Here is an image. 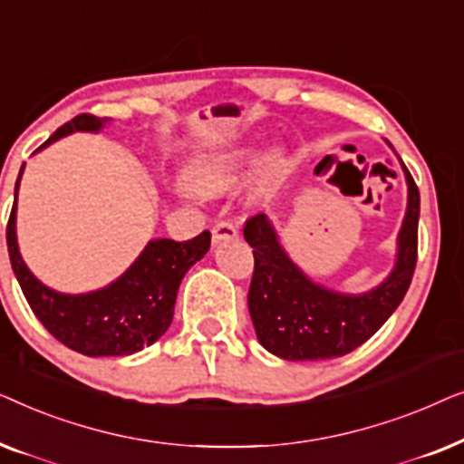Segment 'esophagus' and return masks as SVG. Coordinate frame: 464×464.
Masks as SVG:
<instances>
[{"mask_svg":"<svg viewBox=\"0 0 464 464\" xmlns=\"http://www.w3.org/2000/svg\"><path fill=\"white\" fill-rule=\"evenodd\" d=\"M211 237H213V243L219 245V243H224V240L237 238L238 230H237V226L230 224V221H219V224L213 226Z\"/></svg>","mask_w":464,"mask_h":464,"instance_id":"esophagus-1","label":"esophagus"}]
</instances>
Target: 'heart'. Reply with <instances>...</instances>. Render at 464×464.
<instances>
[{
    "instance_id": "obj_1",
    "label": "heart",
    "mask_w": 464,
    "mask_h": 464,
    "mask_svg": "<svg viewBox=\"0 0 464 464\" xmlns=\"http://www.w3.org/2000/svg\"><path fill=\"white\" fill-rule=\"evenodd\" d=\"M278 156L276 150H272L266 156V162H275ZM251 150L245 145H232V148L202 151L188 160L183 167V186L196 196H219L227 189L237 186V181L243 175L245 164L249 162Z\"/></svg>"
}]
</instances>
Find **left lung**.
<instances>
[{"label":"left lung","instance_id":"obj_1","mask_svg":"<svg viewBox=\"0 0 464 464\" xmlns=\"http://www.w3.org/2000/svg\"><path fill=\"white\" fill-rule=\"evenodd\" d=\"M401 169L408 207L397 234L395 264L382 283L363 294H342L313 281L285 251L268 215L246 221L245 240L256 257L249 313L266 351L285 361L342 357L370 340L395 313L414 276L420 218V194L403 162Z\"/></svg>","mask_w":464,"mask_h":464}]
</instances>
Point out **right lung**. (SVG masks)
<instances>
[{"label":"right lung","mask_w":464,"mask_h":464,"mask_svg":"<svg viewBox=\"0 0 464 464\" xmlns=\"http://www.w3.org/2000/svg\"><path fill=\"white\" fill-rule=\"evenodd\" d=\"M107 122L110 118L82 113L63 124L37 151L73 132H101ZM23 170L24 164L16 179L14 207L5 238L12 270L42 325L67 348L86 357H126L154 344L173 321L181 278L207 256L211 232L205 230L186 243H175L170 238L150 240L116 281L86 294H61L29 270L18 249L16 198Z\"/></svg>","instance_id":"add662e5"}]
</instances>
